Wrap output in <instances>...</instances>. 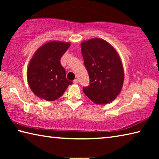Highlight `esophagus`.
<instances>
[{
	"label": "esophagus",
	"instance_id": "1",
	"mask_svg": "<svg viewBox=\"0 0 159 159\" xmlns=\"http://www.w3.org/2000/svg\"><path fill=\"white\" fill-rule=\"evenodd\" d=\"M73 83H74V84H77V83H79V80H78V79H75V80H74Z\"/></svg>",
	"mask_w": 159,
	"mask_h": 159
}]
</instances>
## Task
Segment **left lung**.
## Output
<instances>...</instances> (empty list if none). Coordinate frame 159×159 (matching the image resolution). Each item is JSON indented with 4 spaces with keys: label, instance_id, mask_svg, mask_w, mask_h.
<instances>
[{
    "label": "left lung",
    "instance_id": "left-lung-1",
    "mask_svg": "<svg viewBox=\"0 0 159 159\" xmlns=\"http://www.w3.org/2000/svg\"><path fill=\"white\" fill-rule=\"evenodd\" d=\"M90 85L83 92L96 104H106L116 98L124 81V69L117 51L108 42L95 38L80 44Z\"/></svg>",
    "mask_w": 159,
    "mask_h": 159
}]
</instances>
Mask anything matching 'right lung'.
<instances>
[{
	"instance_id": "right-lung-1",
	"label": "right lung",
	"mask_w": 159,
	"mask_h": 159,
	"mask_svg": "<svg viewBox=\"0 0 159 159\" xmlns=\"http://www.w3.org/2000/svg\"><path fill=\"white\" fill-rule=\"evenodd\" d=\"M70 43L53 41L38 49L29 61L27 80L35 95L47 101H54L63 95L72 82L66 79L60 59Z\"/></svg>"
}]
</instances>
